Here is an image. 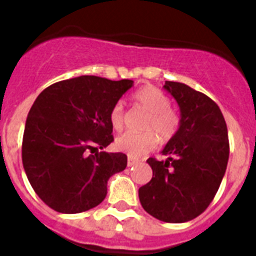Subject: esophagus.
Instances as JSON below:
<instances>
[{
  "instance_id": "obj_1",
  "label": "esophagus",
  "mask_w": 256,
  "mask_h": 256,
  "mask_svg": "<svg viewBox=\"0 0 256 256\" xmlns=\"http://www.w3.org/2000/svg\"><path fill=\"white\" fill-rule=\"evenodd\" d=\"M137 163H138V160H137V159H133V158H130V156H128V167L134 166V164H137Z\"/></svg>"
}]
</instances>
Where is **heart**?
I'll list each match as a JSON object with an SVG mask.
<instances>
[{"mask_svg":"<svg viewBox=\"0 0 256 256\" xmlns=\"http://www.w3.org/2000/svg\"><path fill=\"white\" fill-rule=\"evenodd\" d=\"M134 101L145 111L150 112V116L144 122V133H128L119 136L115 141V148L126 154L130 158H140L148 154L158 145V134L163 141L170 140L177 133L180 126V116L170 108V98L166 93L155 86H144L136 92ZM110 123L114 130H122L124 126V111L123 106L118 102L112 106L110 112Z\"/></svg>","mask_w":256,"mask_h":256,"instance_id":"1","label":"heart"}]
</instances>
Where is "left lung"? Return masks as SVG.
Returning <instances> with one entry per match:
<instances>
[{"label": "left lung", "instance_id": "8db88e82", "mask_svg": "<svg viewBox=\"0 0 256 256\" xmlns=\"http://www.w3.org/2000/svg\"><path fill=\"white\" fill-rule=\"evenodd\" d=\"M163 88L180 106V126L162 150L166 160H146L154 176L138 198L156 220L182 224L202 214L220 188L229 159L228 128L208 96L180 82L166 80Z\"/></svg>", "mask_w": 256, "mask_h": 256}]
</instances>
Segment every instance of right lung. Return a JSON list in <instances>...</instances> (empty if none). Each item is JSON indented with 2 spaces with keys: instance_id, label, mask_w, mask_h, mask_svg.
Masks as SVG:
<instances>
[{
  "instance_id": "obj_1",
  "label": "right lung",
  "mask_w": 256,
  "mask_h": 256,
  "mask_svg": "<svg viewBox=\"0 0 256 256\" xmlns=\"http://www.w3.org/2000/svg\"><path fill=\"white\" fill-rule=\"evenodd\" d=\"M133 84L130 79L82 75L36 97L26 122L22 159L31 186L50 208L63 214L93 208L106 198L110 177L126 168L122 152H89L114 141L110 112Z\"/></svg>"
}]
</instances>
